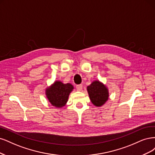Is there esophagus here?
<instances>
[{"label": "esophagus", "mask_w": 155, "mask_h": 155, "mask_svg": "<svg viewBox=\"0 0 155 155\" xmlns=\"http://www.w3.org/2000/svg\"><path fill=\"white\" fill-rule=\"evenodd\" d=\"M76 88L78 91H81L82 89V86L81 84H79V85H77L76 86Z\"/></svg>", "instance_id": "1"}]
</instances>
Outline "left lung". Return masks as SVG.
Wrapping results in <instances>:
<instances>
[{"mask_svg":"<svg viewBox=\"0 0 155 155\" xmlns=\"http://www.w3.org/2000/svg\"><path fill=\"white\" fill-rule=\"evenodd\" d=\"M91 102L96 106H101L106 102L109 97L107 89L99 81H94L87 87Z\"/></svg>","mask_w":155,"mask_h":155,"instance_id":"1","label":"left lung"}]
</instances>
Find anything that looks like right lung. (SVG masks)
Wrapping results in <instances>:
<instances>
[{"label": "right lung", "instance_id": "1", "mask_svg": "<svg viewBox=\"0 0 155 155\" xmlns=\"http://www.w3.org/2000/svg\"><path fill=\"white\" fill-rule=\"evenodd\" d=\"M73 89L71 84H64L61 82H55L53 86L46 89V96L53 106L61 107L67 102L69 94Z\"/></svg>", "mask_w": 155, "mask_h": 155}]
</instances>
